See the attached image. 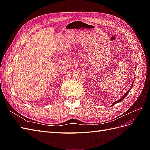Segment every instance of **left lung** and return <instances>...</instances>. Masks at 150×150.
<instances>
[{"label":"left lung","mask_w":150,"mask_h":150,"mask_svg":"<svg viewBox=\"0 0 150 150\" xmlns=\"http://www.w3.org/2000/svg\"><path fill=\"white\" fill-rule=\"evenodd\" d=\"M133 87V86H131V88H132ZM131 88L128 91H127L125 94H124V96H122V97L120 99H119V100L118 101H115L114 103H113L112 104V106H113V105H115V104H116V103H119V102H121L122 100V99H125V97L127 96V95H128V94L129 93V92L130 91V90H131Z\"/></svg>","instance_id":"8db88e82"}]
</instances>
